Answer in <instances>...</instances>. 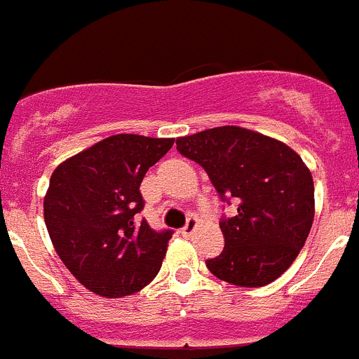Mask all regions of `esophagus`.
Instances as JSON below:
<instances>
[{"instance_id": "34e87169", "label": "esophagus", "mask_w": 359, "mask_h": 359, "mask_svg": "<svg viewBox=\"0 0 359 359\" xmlns=\"http://www.w3.org/2000/svg\"><path fill=\"white\" fill-rule=\"evenodd\" d=\"M196 228H198V219H196L194 215H190V217L187 219V224L182 228V236L190 237L196 231Z\"/></svg>"}]
</instances>
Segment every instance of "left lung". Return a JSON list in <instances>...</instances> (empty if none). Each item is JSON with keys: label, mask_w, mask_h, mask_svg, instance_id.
Segmentation results:
<instances>
[{"label": "left lung", "mask_w": 359, "mask_h": 359, "mask_svg": "<svg viewBox=\"0 0 359 359\" xmlns=\"http://www.w3.org/2000/svg\"><path fill=\"white\" fill-rule=\"evenodd\" d=\"M176 147L207 170L223 201L237 205L236 215L219 223L224 248L207 268L241 287L280 277L315 217V185L302 158L275 138L237 126L182 136Z\"/></svg>", "instance_id": "1"}]
</instances>
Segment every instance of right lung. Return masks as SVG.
<instances>
[{
    "label": "right lung",
    "mask_w": 359,
    "mask_h": 359,
    "mask_svg": "<svg viewBox=\"0 0 359 359\" xmlns=\"http://www.w3.org/2000/svg\"><path fill=\"white\" fill-rule=\"evenodd\" d=\"M172 138L113 135L62 161L44 196V223L69 273L93 293L140 291L161 268L172 230H152L140 183Z\"/></svg>",
    "instance_id": "1"
}]
</instances>
